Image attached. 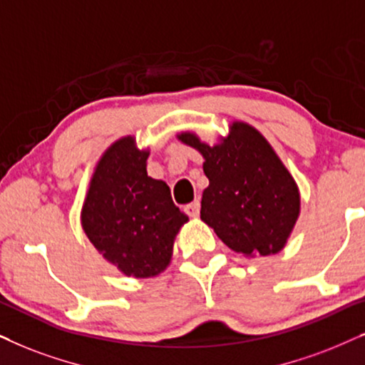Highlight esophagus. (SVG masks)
Returning <instances> with one entry per match:
<instances>
[{
    "instance_id": "obj_1",
    "label": "esophagus",
    "mask_w": 365,
    "mask_h": 365,
    "mask_svg": "<svg viewBox=\"0 0 365 365\" xmlns=\"http://www.w3.org/2000/svg\"><path fill=\"white\" fill-rule=\"evenodd\" d=\"M185 213L187 215H190L193 218H197L198 215H200V202L195 200L192 203H188V205H185Z\"/></svg>"
}]
</instances>
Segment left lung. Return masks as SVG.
<instances>
[{"mask_svg":"<svg viewBox=\"0 0 365 365\" xmlns=\"http://www.w3.org/2000/svg\"><path fill=\"white\" fill-rule=\"evenodd\" d=\"M178 138L205 158L208 187L200 218L218 239L244 255L265 257L284 249L300 212L299 188L254 126L235 121L215 147L193 133Z\"/></svg>","mask_w":365,"mask_h":365,"instance_id":"obj_1","label":"left lung"}]
</instances>
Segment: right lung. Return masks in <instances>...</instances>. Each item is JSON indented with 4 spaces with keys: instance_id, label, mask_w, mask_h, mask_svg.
<instances>
[{
    "instance_id": "obj_1",
    "label": "right lung",
    "mask_w": 365,
    "mask_h": 365,
    "mask_svg": "<svg viewBox=\"0 0 365 365\" xmlns=\"http://www.w3.org/2000/svg\"><path fill=\"white\" fill-rule=\"evenodd\" d=\"M148 152L125 137L96 165L81 225L110 264L137 279L158 275L170 264L173 240L188 220L175 207L170 188L147 173Z\"/></svg>"
}]
</instances>
